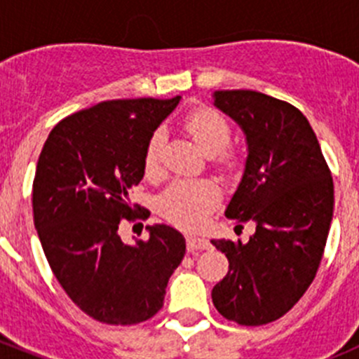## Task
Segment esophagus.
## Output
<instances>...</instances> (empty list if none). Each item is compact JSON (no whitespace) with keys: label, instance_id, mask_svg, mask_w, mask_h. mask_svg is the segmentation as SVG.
<instances>
[{"label":"esophagus","instance_id":"1","mask_svg":"<svg viewBox=\"0 0 359 359\" xmlns=\"http://www.w3.org/2000/svg\"><path fill=\"white\" fill-rule=\"evenodd\" d=\"M186 241H187V250H189V252H196V250H208L212 247L206 238L194 236V234H187Z\"/></svg>","mask_w":359,"mask_h":359}]
</instances>
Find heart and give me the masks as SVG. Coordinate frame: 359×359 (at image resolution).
<instances>
[{"mask_svg":"<svg viewBox=\"0 0 359 359\" xmlns=\"http://www.w3.org/2000/svg\"><path fill=\"white\" fill-rule=\"evenodd\" d=\"M184 126L206 156H219L226 163L233 161L226 153L231 142V126L222 114L208 107H200L187 116ZM163 146L165 133L156 130L147 140L144 153V173L149 179H156L161 172ZM219 198V187L210 180H175L161 193L158 208L165 219L177 226L196 227L213 212Z\"/></svg>","mask_w":359,"mask_h":359,"instance_id":"obj_1","label":"heart"}]
</instances>
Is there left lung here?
Instances as JSON below:
<instances>
[{"label":"left lung","mask_w":359,"mask_h":359,"mask_svg":"<svg viewBox=\"0 0 359 359\" xmlns=\"http://www.w3.org/2000/svg\"><path fill=\"white\" fill-rule=\"evenodd\" d=\"M213 106L240 125L248 156L226 208L248 243L212 240L229 260L212 300L245 327L287 314L313 283L334 217V180L309 121L292 104L253 90H219Z\"/></svg>","instance_id":"1"}]
</instances>
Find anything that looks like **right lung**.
Returning <instances> with one entry per match:
<instances>
[{"label": "right lung", "mask_w": 359, "mask_h": 359, "mask_svg": "<svg viewBox=\"0 0 359 359\" xmlns=\"http://www.w3.org/2000/svg\"><path fill=\"white\" fill-rule=\"evenodd\" d=\"M180 97L106 100L57 123L32 184V212L43 252L69 299L107 325H135L163 307L166 285L182 262L186 240L165 224L149 240L126 245L121 219L136 213L128 193L144 177L149 137Z\"/></svg>", "instance_id": "right-lung-1"}]
</instances>
